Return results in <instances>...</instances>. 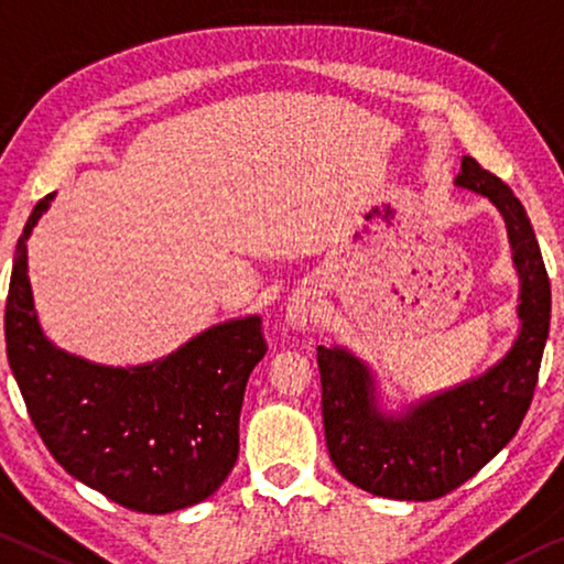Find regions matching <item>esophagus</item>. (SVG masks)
<instances>
[{"label":"esophagus","mask_w":564,"mask_h":564,"mask_svg":"<svg viewBox=\"0 0 564 564\" xmlns=\"http://www.w3.org/2000/svg\"><path fill=\"white\" fill-rule=\"evenodd\" d=\"M315 307H317V297H315V290L310 288H302L297 290L290 297L288 302V319L292 327H297V330H305L307 323L315 315Z\"/></svg>","instance_id":"obj_1"}]
</instances>
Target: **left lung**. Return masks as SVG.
Masks as SVG:
<instances>
[{"label":"left lung","mask_w":564,"mask_h":564,"mask_svg":"<svg viewBox=\"0 0 564 564\" xmlns=\"http://www.w3.org/2000/svg\"><path fill=\"white\" fill-rule=\"evenodd\" d=\"M456 186L487 196L505 216L519 274V335L481 376L433 393L403 413L380 409L376 378L345 348H317L323 423L333 464L362 491L386 499L446 497L484 469L522 426L550 333V276L524 206L505 181L462 159Z\"/></svg>","instance_id":"1"}]
</instances>
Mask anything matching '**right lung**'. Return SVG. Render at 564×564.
I'll return each mask as SVG.
<instances>
[{"mask_svg":"<svg viewBox=\"0 0 564 564\" xmlns=\"http://www.w3.org/2000/svg\"><path fill=\"white\" fill-rule=\"evenodd\" d=\"M34 206L17 241L4 310L7 358L50 454L116 505L169 514L209 499L239 456L249 372L264 358L262 317L212 325L161 360L133 368L77 358L42 333L28 276Z\"/></svg>","mask_w":564,"mask_h":564,"instance_id":"obj_1","label":"right lung"}]
</instances>
